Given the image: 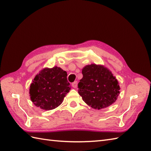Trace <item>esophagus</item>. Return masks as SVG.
Segmentation results:
<instances>
[{
  "label": "esophagus",
  "instance_id": "34e87169",
  "mask_svg": "<svg viewBox=\"0 0 151 151\" xmlns=\"http://www.w3.org/2000/svg\"><path fill=\"white\" fill-rule=\"evenodd\" d=\"M77 84H78V82H76V81H75V82H74L73 83H72V86H73V88H76V87H77Z\"/></svg>",
  "mask_w": 151,
  "mask_h": 151
}]
</instances>
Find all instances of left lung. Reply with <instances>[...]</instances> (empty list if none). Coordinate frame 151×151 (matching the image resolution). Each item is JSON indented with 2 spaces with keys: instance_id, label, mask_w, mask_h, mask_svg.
Instances as JSON below:
<instances>
[{
  "instance_id": "left-lung-1",
  "label": "left lung",
  "mask_w": 151,
  "mask_h": 151,
  "mask_svg": "<svg viewBox=\"0 0 151 151\" xmlns=\"http://www.w3.org/2000/svg\"><path fill=\"white\" fill-rule=\"evenodd\" d=\"M82 73L83 77L78 84V91L88 106L101 110L116 101L120 93V86L108 68L93 63L86 65Z\"/></svg>"
}]
</instances>
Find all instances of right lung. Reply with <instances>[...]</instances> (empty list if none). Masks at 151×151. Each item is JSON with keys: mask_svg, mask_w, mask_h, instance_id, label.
<instances>
[{"mask_svg": "<svg viewBox=\"0 0 151 151\" xmlns=\"http://www.w3.org/2000/svg\"><path fill=\"white\" fill-rule=\"evenodd\" d=\"M67 76V72L57 66L40 70L30 86V97L34 104L44 110L59 106L70 89Z\"/></svg>", "mask_w": 151, "mask_h": 151, "instance_id": "obj_1", "label": "right lung"}]
</instances>
